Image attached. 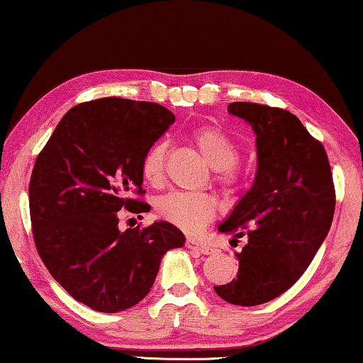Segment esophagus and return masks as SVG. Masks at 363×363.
<instances>
[{
  "label": "esophagus",
  "mask_w": 363,
  "mask_h": 363,
  "mask_svg": "<svg viewBox=\"0 0 363 363\" xmlns=\"http://www.w3.org/2000/svg\"><path fill=\"white\" fill-rule=\"evenodd\" d=\"M186 245H187V247H191V250H196L202 254H212L215 251V247L212 245H208V242H205V241L196 240V238H187Z\"/></svg>",
  "instance_id": "obj_1"
}]
</instances>
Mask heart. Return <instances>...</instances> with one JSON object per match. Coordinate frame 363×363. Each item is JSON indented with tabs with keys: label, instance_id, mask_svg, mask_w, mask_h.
<instances>
[{
	"label": "heart",
	"instance_id": "b5f03b06",
	"mask_svg": "<svg viewBox=\"0 0 363 363\" xmlns=\"http://www.w3.org/2000/svg\"><path fill=\"white\" fill-rule=\"evenodd\" d=\"M192 143L203 158L215 167L216 179L226 187H233L241 179L238 166V145L225 130L215 125H202L191 132ZM166 145L155 143L142 160V176L151 187L164 182ZM216 199L205 192H169L156 200V213L167 223L184 231H196L213 218Z\"/></svg>",
	"mask_w": 363,
	"mask_h": 363
}]
</instances>
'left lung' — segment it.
I'll list each match as a JSON object with an SVG mask.
<instances>
[{
    "mask_svg": "<svg viewBox=\"0 0 363 363\" xmlns=\"http://www.w3.org/2000/svg\"><path fill=\"white\" fill-rule=\"evenodd\" d=\"M228 111L256 132L257 172L218 226L247 242L236 254V277L213 289L225 301L256 306L282 295L310 266L331 228L336 191L326 150L298 117L256 102H231Z\"/></svg>",
    "mask_w": 363,
    "mask_h": 363,
    "instance_id": "8db88e82",
    "label": "left lung"
}]
</instances>
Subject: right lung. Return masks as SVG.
<instances>
[{
    "instance_id": "obj_1",
    "label": "right lung",
    "mask_w": 363,
    "mask_h": 363,
    "mask_svg": "<svg viewBox=\"0 0 363 363\" xmlns=\"http://www.w3.org/2000/svg\"><path fill=\"white\" fill-rule=\"evenodd\" d=\"M174 113L155 102L102 97L69 109L35 160L29 210L37 252L74 300L128 310L155 284L161 257L184 245L167 221L118 230V210L148 212L142 160Z\"/></svg>"
}]
</instances>
